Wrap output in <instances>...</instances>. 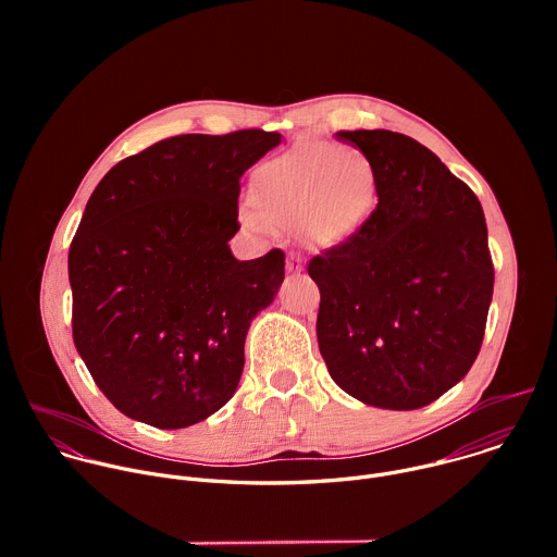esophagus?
Masks as SVG:
<instances>
[{
	"mask_svg": "<svg viewBox=\"0 0 557 557\" xmlns=\"http://www.w3.org/2000/svg\"><path fill=\"white\" fill-rule=\"evenodd\" d=\"M286 269H288V273H299V271H304V260H301V256L299 253H288L286 256Z\"/></svg>",
	"mask_w": 557,
	"mask_h": 557,
	"instance_id": "34e87169",
	"label": "esophagus"
}]
</instances>
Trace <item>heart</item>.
<instances>
[{
  "label": "heart",
  "instance_id": "b5f03b06",
  "mask_svg": "<svg viewBox=\"0 0 557 557\" xmlns=\"http://www.w3.org/2000/svg\"><path fill=\"white\" fill-rule=\"evenodd\" d=\"M374 170L355 147L324 140L299 143L262 163L251 176V200L264 222L304 231L312 245L335 247L359 228L374 200Z\"/></svg>",
  "mask_w": 557,
  "mask_h": 557
}]
</instances>
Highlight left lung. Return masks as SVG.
<instances>
[{
    "label": "left lung",
    "instance_id": "8db88e82",
    "mask_svg": "<svg viewBox=\"0 0 557 557\" xmlns=\"http://www.w3.org/2000/svg\"><path fill=\"white\" fill-rule=\"evenodd\" d=\"M374 170L376 209L317 256V342L333 381L366 406L417 410L479 357L494 295L475 194L436 153L389 129L337 132Z\"/></svg>",
    "mask_w": 557,
    "mask_h": 557
}]
</instances>
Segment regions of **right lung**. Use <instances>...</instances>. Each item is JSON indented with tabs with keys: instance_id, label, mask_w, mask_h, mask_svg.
Masks as SVG:
<instances>
[{
	"instance_id": "add662e5",
	"label": "right lung",
	"mask_w": 557,
	"mask_h": 557,
	"mask_svg": "<svg viewBox=\"0 0 557 557\" xmlns=\"http://www.w3.org/2000/svg\"><path fill=\"white\" fill-rule=\"evenodd\" d=\"M282 136L183 134L116 163L72 237V337L125 417L181 430L240 383L253 317L284 282V253L235 260L240 178Z\"/></svg>"
}]
</instances>
